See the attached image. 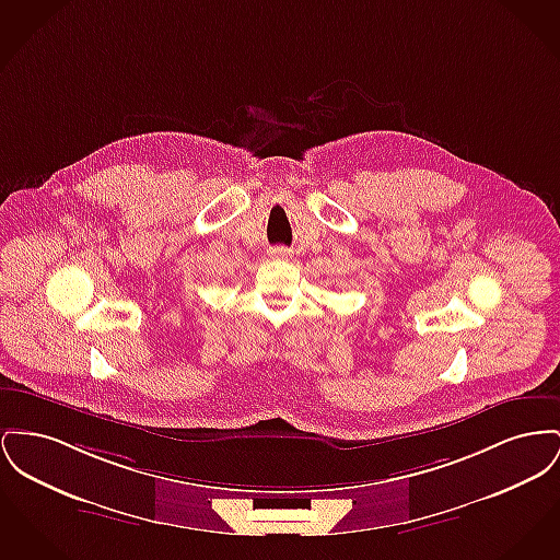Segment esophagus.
Segmentation results:
<instances>
[{
  "instance_id": "obj_1",
  "label": "esophagus",
  "mask_w": 560,
  "mask_h": 560,
  "mask_svg": "<svg viewBox=\"0 0 560 560\" xmlns=\"http://www.w3.org/2000/svg\"><path fill=\"white\" fill-rule=\"evenodd\" d=\"M272 254H275L277 258H288V256H290V249H285V247H275Z\"/></svg>"
}]
</instances>
